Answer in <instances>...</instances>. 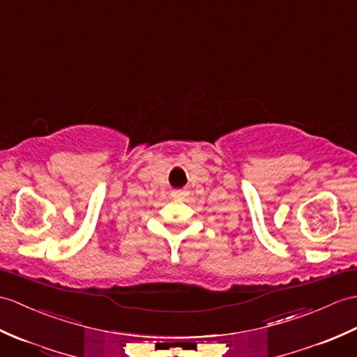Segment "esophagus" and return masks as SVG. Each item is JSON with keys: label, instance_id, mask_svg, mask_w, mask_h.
<instances>
[{"label": "esophagus", "instance_id": "34e87169", "mask_svg": "<svg viewBox=\"0 0 357 357\" xmlns=\"http://www.w3.org/2000/svg\"><path fill=\"white\" fill-rule=\"evenodd\" d=\"M172 196L175 197V199H181L182 196H184V193H181V192H173V193H172Z\"/></svg>", "mask_w": 357, "mask_h": 357}]
</instances>
